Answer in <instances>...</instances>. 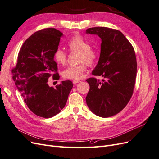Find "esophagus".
<instances>
[{
	"label": "esophagus",
	"instance_id": "1",
	"mask_svg": "<svg viewBox=\"0 0 159 159\" xmlns=\"http://www.w3.org/2000/svg\"><path fill=\"white\" fill-rule=\"evenodd\" d=\"M72 82H73L74 84H78V83L80 82V81L78 80H73V81H72Z\"/></svg>",
	"mask_w": 159,
	"mask_h": 159
}]
</instances>
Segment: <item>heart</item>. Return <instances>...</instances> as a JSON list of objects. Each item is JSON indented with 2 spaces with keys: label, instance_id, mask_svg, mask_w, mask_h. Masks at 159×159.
Masks as SVG:
<instances>
[{
  "label": "heart",
  "instance_id": "heart-1",
  "mask_svg": "<svg viewBox=\"0 0 159 159\" xmlns=\"http://www.w3.org/2000/svg\"><path fill=\"white\" fill-rule=\"evenodd\" d=\"M68 47L71 52L78 53V61L81 63L67 68L62 75L67 79L80 80L87 69L85 63L88 66L94 65L98 60L99 54L95 50L91 48L90 43L87 40L80 35L72 37L68 42ZM54 57L58 65L63 66L67 61L66 53L60 48L55 52Z\"/></svg>",
  "mask_w": 159,
  "mask_h": 159
}]
</instances>
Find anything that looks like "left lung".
Masks as SVG:
<instances>
[{
	"label": "left lung",
	"instance_id": "left-lung-1",
	"mask_svg": "<svg viewBox=\"0 0 159 159\" xmlns=\"http://www.w3.org/2000/svg\"><path fill=\"white\" fill-rule=\"evenodd\" d=\"M86 34L98 35L102 40L99 59L93 75L102 81L88 79L89 92L86 103L99 117L113 116L123 110L133 93L137 74L136 56L133 47L123 33L106 27H94Z\"/></svg>",
	"mask_w": 159,
	"mask_h": 159
}]
</instances>
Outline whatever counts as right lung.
Returning <instances> with one entry per match:
<instances>
[{
  "mask_svg": "<svg viewBox=\"0 0 159 159\" xmlns=\"http://www.w3.org/2000/svg\"><path fill=\"white\" fill-rule=\"evenodd\" d=\"M63 33L55 28H45L34 33L24 43L18 53L12 78L28 107L35 115L51 118L66 104L73 88L71 81H62L50 87V77L58 80L54 53L58 49Z\"/></svg>",
  "mask_w": 159,
  "mask_h": 159,
  "instance_id": "right-lung-1",
  "label": "right lung"
}]
</instances>
